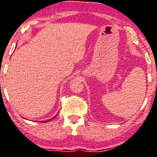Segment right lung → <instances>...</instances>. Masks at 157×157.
Instances as JSON below:
<instances>
[{"instance_id":"1","label":"right lung","mask_w":157,"mask_h":157,"mask_svg":"<svg viewBox=\"0 0 157 157\" xmlns=\"http://www.w3.org/2000/svg\"><path fill=\"white\" fill-rule=\"evenodd\" d=\"M56 116H57V114H56V115H55V116H53V118H51V119H49V120H47V121H42V123H44V122H48V121H51V120H53V118H56Z\"/></svg>"}]
</instances>
